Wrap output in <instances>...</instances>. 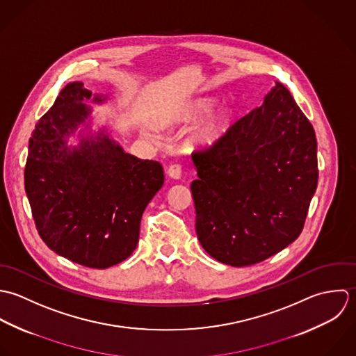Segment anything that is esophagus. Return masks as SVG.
Instances as JSON below:
<instances>
[{
    "label": "esophagus",
    "instance_id": "obj_1",
    "mask_svg": "<svg viewBox=\"0 0 356 356\" xmlns=\"http://www.w3.org/2000/svg\"><path fill=\"white\" fill-rule=\"evenodd\" d=\"M168 176L175 179V180H179L181 177V166L180 165H170L168 168Z\"/></svg>",
    "mask_w": 356,
    "mask_h": 356
}]
</instances>
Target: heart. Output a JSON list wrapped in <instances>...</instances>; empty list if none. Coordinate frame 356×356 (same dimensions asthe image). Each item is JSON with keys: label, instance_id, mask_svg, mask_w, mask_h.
Segmentation results:
<instances>
[{"label": "heart", "instance_id": "obj_1", "mask_svg": "<svg viewBox=\"0 0 356 356\" xmlns=\"http://www.w3.org/2000/svg\"><path fill=\"white\" fill-rule=\"evenodd\" d=\"M216 104L213 97H200L195 100H188L173 107L168 114H165L159 124L162 128H172L177 125H187L198 121L201 117L208 114ZM234 124V111L228 106H222L209 115L191 135L188 139V147L209 148L216 143L220 142L231 129Z\"/></svg>", "mask_w": 356, "mask_h": 356}]
</instances>
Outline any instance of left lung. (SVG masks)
Wrapping results in <instances>:
<instances>
[{"label": "left lung", "instance_id": "left-lung-1", "mask_svg": "<svg viewBox=\"0 0 356 356\" xmlns=\"http://www.w3.org/2000/svg\"><path fill=\"white\" fill-rule=\"evenodd\" d=\"M193 162L195 229L217 261L252 266L298 238L318 184L316 139L281 82Z\"/></svg>", "mask_w": 356, "mask_h": 356}]
</instances>
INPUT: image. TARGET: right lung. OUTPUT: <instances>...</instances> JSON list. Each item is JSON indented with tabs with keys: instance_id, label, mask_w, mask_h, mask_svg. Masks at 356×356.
Here are the masks:
<instances>
[{
	"instance_id": "1",
	"label": "right lung",
	"mask_w": 356,
	"mask_h": 356,
	"mask_svg": "<svg viewBox=\"0 0 356 356\" xmlns=\"http://www.w3.org/2000/svg\"><path fill=\"white\" fill-rule=\"evenodd\" d=\"M106 99L92 96L82 82L66 85L37 122L24 168L41 239L59 256L100 270L136 249L143 212L165 179L159 162L125 152L106 129L90 131L92 108L85 102ZM76 130L80 143L69 146Z\"/></svg>"
}]
</instances>
